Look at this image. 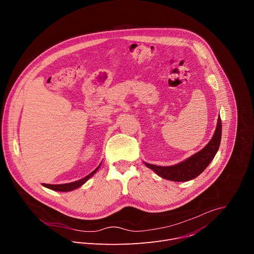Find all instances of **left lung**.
<instances>
[{
  "label": "left lung",
  "mask_w": 254,
  "mask_h": 254,
  "mask_svg": "<svg viewBox=\"0 0 254 254\" xmlns=\"http://www.w3.org/2000/svg\"><path fill=\"white\" fill-rule=\"evenodd\" d=\"M221 132L222 124L219 117L214 135L203 150L175 166L160 167L151 164H146V166L152 169L160 177L170 181H175V182H186V181L195 179L207 168L218 151L221 141Z\"/></svg>",
  "instance_id": "obj_1"
}]
</instances>
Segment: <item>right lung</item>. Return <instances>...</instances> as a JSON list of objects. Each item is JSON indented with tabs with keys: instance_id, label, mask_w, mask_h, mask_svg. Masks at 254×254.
Segmentation results:
<instances>
[{
	"instance_id": "1",
	"label": "right lung",
	"mask_w": 254,
	"mask_h": 254,
	"mask_svg": "<svg viewBox=\"0 0 254 254\" xmlns=\"http://www.w3.org/2000/svg\"><path fill=\"white\" fill-rule=\"evenodd\" d=\"M100 166V165H99ZM99 166L93 171L91 172L89 175H87L86 177H84L83 179H80L78 181H75V182H72V183H68V184H60V185H50V184H43V186H45L46 188L48 189H51V190H54V191H60V192H68V191H72L74 189H77L78 187H80L81 185H83L86 181L92 177L93 174L96 173V171L98 170Z\"/></svg>"
}]
</instances>
